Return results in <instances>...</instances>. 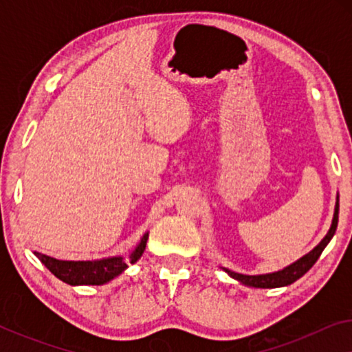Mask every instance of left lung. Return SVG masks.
<instances>
[{
	"label": "left lung",
	"instance_id": "obj_1",
	"mask_svg": "<svg viewBox=\"0 0 352 352\" xmlns=\"http://www.w3.org/2000/svg\"><path fill=\"white\" fill-rule=\"evenodd\" d=\"M338 201H340L338 197H336L333 219H331V226H330L329 232H327L325 237L322 239V242L317 245L314 250H311L309 253L298 259V261L290 264V266L283 267L282 271L271 272V274H259V276H245V274L229 271V269H224V271L228 272L230 277L235 278V280L242 282L243 285L254 287V288H277V287L290 285V283L296 282L298 278L305 276V274L309 271L312 266H314L316 261L319 259V256L322 254V252H324V248L327 247V245H329L331 237L335 235L336 226H338V211H340Z\"/></svg>",
	"mask_w": 352,
	"mask_h": 352
}]
</instances>
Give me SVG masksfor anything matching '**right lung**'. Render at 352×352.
Returning a JSON list of instances; mask_svg holds the SVG:
<instances>
[{"instance_id": "right-lung-1", "label": "right lung", "mask_w": 352, "mask_h": 352, "mask_svg": "<svg viewBox=\"0 0 352 352\" xmlns=\"http://www.w3.org/2000/svg\"><path fill=\"white\" fill-rule=\"evenodd\" d=\"M148 239V232L142 235L141 242L134 248V252L129 254L128 259L122 256H112L104 259H96V261H62L46 254L36 253V258L54 274L62 282L69 285H104L120 276L124 269L128 267V263L134 264L142 256L146 243Z\"/></svg>"}]
</instances>
